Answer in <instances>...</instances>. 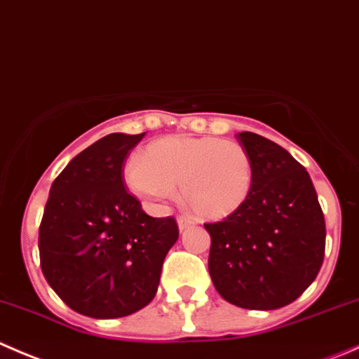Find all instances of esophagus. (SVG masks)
<instances>
[{
	"label": "esophagus",
	"instance_id": "34e87169",
	"mask_svg": "<svg viewBox=\"0 0 359 359\" xmlns=\"http://www.w3.org/2000/svg\"><path fill=\"white\" fill-rule=\"evenodd\" d=\"M194 223H195V222L190 218V216H184V215L178 216V226H180V230L188 229V226H191V225H194Z\"/></svg>",
	"mask_w": 359,
	"mask_h": 359
}]
</instances>
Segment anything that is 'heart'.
<instances>
[{
	"instance_id": "1",
	"label": "heart",
	"mask_w": 359,
	"mask_h": 359,
	"mask_svg": "<svg viewBox=\"0 0 359 359\" xmlns=\"http://www.w3.org/2000/svg\"><path fill=\"white\" fill-rule=\"evenodd\" d=\"M127 188L150 205L164 204L181 187L187 208L222 219L246 202L253 181L250 154L219 137L171 136L148 144L123 171Z\"/></svg>"
}]
</instances>
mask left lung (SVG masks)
<instances>
[{"instance_id":"8db88e82","label":"left lung","mask_w":359,"mask_h":359,"mask_svg":"<svg viewBox=\"0 0 359 359\" xmlns=\"http://www.w3.org/2000/svg\"><path fill=\"white\" fill-rule=\"evenodd\" d=\"M237 140L250 154L253 181L236 212L204 223L209 274L230 304L272 311L295 302L318 276L325 216L311 176L285 148L255 133Z\"/></svg>"}]
</instances>
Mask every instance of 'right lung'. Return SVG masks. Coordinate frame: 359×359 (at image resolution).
Listing matches in <instances>:
<instances>
[{
    "label": "right lung",
    "instance_id": "right-lung-1",
    "mask_svg": "<svg viewBox=\"0 0 359 359\" xmlns=\"http://www.w3.org/2000/svg\"><path fill=\"white\" fill-rule=\"evenodd\" d=\"M143 137L108 134L50 187L38 237L41 271L60 300L88 318H122L150 304L178 241L172 216L151 218L126 190L123 165Z\"/></svg>",
    "mask_w": 359,
    "mask_h": 359
}]
</instances>
